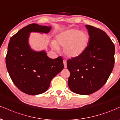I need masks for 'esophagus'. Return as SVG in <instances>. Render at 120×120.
<instances>
[{
  "mask_svg": "<svg viewBox=\"0 0 120 120\" xmlns=\"http://www.w3.org/2000/svg\"><path fill=\"white\" fill-rule=\"evenodd\" d=\"M63 64H64V68H67V60H63Z\"/></svg>",
  "mask_w": 120,
  "mask_h": 120,
  "instance_id": "obj_1",
  "label": "esophagus"
}]
</instances>
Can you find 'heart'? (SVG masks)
I'll list each match as a JSON object with an SVG mask.
<instances>
[{
  "instance_id": "b5f03b06",
  "label": "heart",
  "mask_w": 120,
  "mask_h": 120,
  "mask_svg": "<svg viewBox=\"0 0 120 120\" xmlns=\"http://www.w3.org/2000/svg\"><path fill=\"white\" fill-rule=\"evenodd\" d=\"M90 41V35L86 31L70 29L60 33L56 37V41L51 42V46L55 50H59V46L64 47L65 55L69 58L79 57L87 49Z\"/></svg>"
}]
</instances>
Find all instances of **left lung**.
Instances as JSON below:
<instances>
[{"label":"left lung","instance_id":"obj_1","mask_svg":"<svg viewBox=\"0 0 120 120\" xmlns=\"http://www.w3.org/2000/svg\"><path fill=\"white\" fill-rule=\"evenodd\" d=\"M90 41L85 52L69 59L68 86L72 92L89 95L99 90L108 79L115 64V45L103 30L86 25Z\"/></svg>","mask_w":120,"mask_h":120}]
</instances>
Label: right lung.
Returning <instances> with one entry per match:
<instances>
[{
  "label": "right lung",
  "mask_w": 120,
  "mask_h": 120,
  "mask_svg": "<svg viewBox=\"0 0 120 120\" xmlns=\"http://www.w3.org/2000/svg\"><path fill=\"white\" fill-rule=\"evenodd\" d=\"M52 26L28 25L11 38L5 62L10 77L16 87L28 95H38L49 89L51 81L64 68L63 60L48 57L45 50L30 47V33L47 34Z\"/></svg>",
  "instance_id": "1"
}]
</instances>
